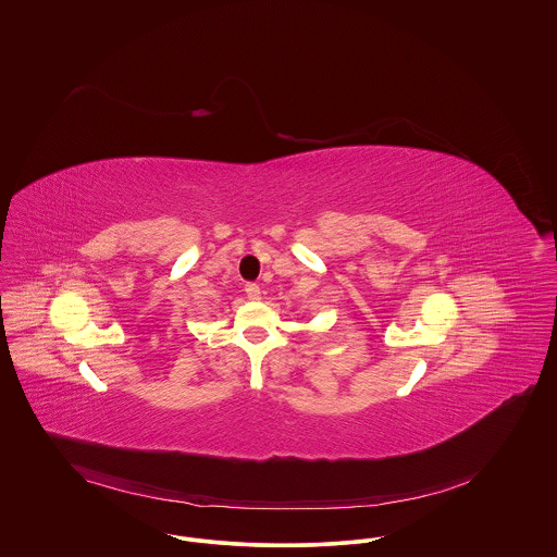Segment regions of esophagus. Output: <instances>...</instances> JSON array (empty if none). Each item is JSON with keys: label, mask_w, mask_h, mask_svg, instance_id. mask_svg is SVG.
<instances>
[{"label": "esophagus", "mask_w": 557, "mask_h": 557, "mask_svg": "<svg viewBox=\"0 0 557 557\" xmlns=\"http://www.w3.org/2000/svg\"><path fill=\"white\" fill-rule=\"evenodd\" d=\"M244 292H246V298H248V300H252V302L261 300V289H259V285H255V283H248V285L244 287Z\"/></svg>", "instance_id": "34e87169"}]
</instances>
